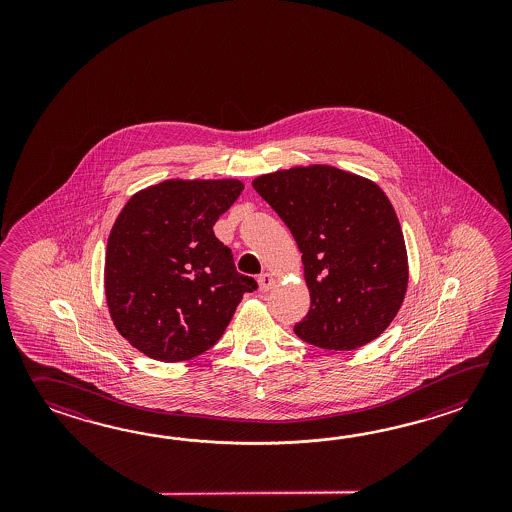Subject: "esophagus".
Instances as JSON below:
<instances>
[{
	"label": "esophagus",
	"mask_w": 512,
	"mask_h": 512,
	"mask_svg": "<svg viewBox=\"0 0 512 512\" xmlns=\"http://www.w3.org/2000/svg\"><path fill=\"white\" fill-rule=\"evenodd\" d=\"M258 283H260L261 293H267V291H271V287L274 285V278L269 272H261L258 276Z\"/></svg>",
	"instance_id": "obj_1"
}]
</instances>
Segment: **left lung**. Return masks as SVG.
Wrapping results in <instances>:
<instances>
[{
    "instance_id": "left-lung-1",
    "label": "left lung",
    "mask_w": 512,
    "mask_h": 512,
    "mask_svg": "<svg viewBox=\"0 0 512 512\" xmlns=\"http://www.w3.org/2000/svg\"><path fill=\"white\" fill-rule=\"evenodd\" d=\"M252 186L302 252L311 307L294 333L335 351L379 337L408 287L403 230L381 188L333 166L261 175Z\"/></svg>"
}]
</instances>
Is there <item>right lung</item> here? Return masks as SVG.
Here are the masks:
<instances>
[{
  "label": "right lung",
  "mask_w": 512,
  "mask_h": 512,
  "mask_svg": "<svg viewBox=\"0 0 512 512\" xmlns=\"http://www.w3.org/2000/svg\"><path fill=\"white\" fill-rule=\"evenodd\" d=\"M241 190L236 179H177L141 190L122 208L106 249V300L120 335L150 359L205 353L243 294L258 289L212 230Z\"/></svg>",
  "instance_id": "1"
}]
</instances>
